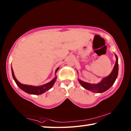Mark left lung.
<instances>
[{"label": "left lung", "mask_w": 131, "mask_h": 131, "mask_svg": "<svg viewBox=\"0 0 131 131\" xmlns=\"http://www.w3.org/2000/svg\"><path fill=\"white\" fill-rule=\"evenodd\" d=\"M116 62L115 64L112 73L108 75L107 77L104 78L100 83L96 84H90L86 82H84L79 80V83L83 87L89 91H91L93 92L96 93H102L105 92L106 91L109 89V88L113 85L115 81L118 76V57L116 55Z\"/></svg>", "instance_id": "8db88e82"}]
</instances>
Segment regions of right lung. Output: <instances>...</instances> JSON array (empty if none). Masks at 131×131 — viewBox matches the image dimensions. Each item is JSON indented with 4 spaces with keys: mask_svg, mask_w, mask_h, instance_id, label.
Listing matches in <instances>:
<instances>
[{
    "mask_svg": "<svg viewBox=\"0 0 131 131\" xmlns=\"http://www.w3.org/2000/svg\"><path fill=\"white\" fill-rule=\"evenodd\" d=\"M58 69H59V68H58L56 69V70H55V73H56L57 71L58 70ZM12 72L13 79H14L15 83L17 84V85L18 86V87L22 90H23L24 91L28 93V94H34V95H40L43 94V93L45 92L46 91H48V90H50V88L52 87L53 85H54V84L55 82V80H56V79L57 78V77H55L52 80L49 82V83L44 84L43 85L38 86V87H35V86L25 85V84H23L20 83L18 81L16 78H15L12 68Z\"/></svg>",
    "mask_w": 131,
    "mask_h": 131,
    "instance_id": "right-lung-1",
    "label": "right lung"
}]
</instances>
